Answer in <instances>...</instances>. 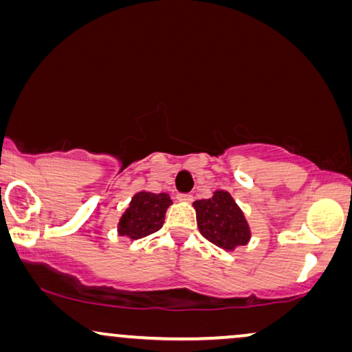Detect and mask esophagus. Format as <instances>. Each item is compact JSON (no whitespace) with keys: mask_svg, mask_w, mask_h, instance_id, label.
I'll list each match as a JSON object with an SVG mask.
<instances>
[{"mask_svg":"<svg viewBox=\"0 0 352 352\" xmlns=\"http://www.w3.org/2000/svg\"><path fill=\"white\" fill-rule=\"evenodd\" d=\"M192 199H194V197H192L190 194H179V195H177V200L184 201V204H190Z\"/></svg>","mask_w":352,"mask_h":352,"instance_id":"34e87169","label":"esophagus"}]
</instances>
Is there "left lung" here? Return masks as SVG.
Wrapping results in <instances>:
<instances>
[{
  "instance_id": "obj_1",
  "label": "left lung",
  "mask_w": 352,
  "mask_h": 352,
  "mask_svg": "<svg viewBox=\"0 0 352 352\" xmlns=\"http://www.w3.org/2000/svg\"><path fill=\"white\" fill-rule=\"evenodd\" d=\"M194 208L200 234L216 247L234 252L250 242L247 218L228 190H214L210 199L195 200Z\"/></svg>"
}]
</instances>
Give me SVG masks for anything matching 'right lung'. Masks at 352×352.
Masks as SVG:
<instances>
[{
  "label": "right lung",
  "mask_w": 352,
  "mask_h": 352,
  "mask_svg": "<svg viewBox=\"0 0 352 352\" xmlns=\"http://www.w3.org/2000/svg\"><path fill=\"white\" fill-rule=\"evenodd\" d=\"M173 204L168 194H152L141 190L133 195L128 208L117 224L118 235L138 240L157 232L165 221L168 206Z\"/></svg>",
  "instance_id": "1"
}]
</instances>
